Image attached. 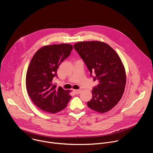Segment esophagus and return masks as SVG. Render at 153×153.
I'll return each mask as SVG.
<instances>
[{"label": "esophagus", "instance_id": "esophagus-1", "mask_svg": "<svg viewBox=\"0 0 153 153\" xmlns=\"http://www.w3.org/2000/svg\"><path fill=\"white\" fill-rule=\"evenodd\" d=\"M73 91L75 92V94H79V93H80V92H81V90H80V89H74Z\"/></svg>", "mask_w": 153, "mask_h": 153}]
</instances>
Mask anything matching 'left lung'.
Returning a JSON list of instances; mask_svg holds the SVG:
<instances>
[{
    "label": "left lung",
    "mask_w": 153,
    "mask_h": 153,
    "mask_svg": "<svg viewBox=\"0 0 153 153\" xmlns=\"http://www.w3.org/2000/svg\"><path fill=\"white\" fill-rule=\"evenodd\" d=\"M74 48L91 76L95 73L94 80H98V85L92 89L88 107L100 113L110 111L121 100L125 89L126 75L120 58L110 45L102 42H80L74 44Z\"/></svg>",
    "instance_id": "8db88e82"
}]
</instances>
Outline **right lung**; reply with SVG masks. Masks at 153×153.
<instances>
[{
  "instance_id": "add662e5",
  "label": "right lung",
  "mask_w": 153,
  "mask_h": 153,
  "mask_svg": "<svg viewBox=\"0 0 153 153\" xmlns=\"http://www.w3.org/2000/svg\"><path fill=\"white\" fill-rule=\"evenodd\" d=\"M70 44L45 46L33 56L26 74V88L33 103L42 111L56 113L64 109L71 96L68 90L56 88L53 83L57 69L71 53Z\"/></svg>"
}]
</instances>
